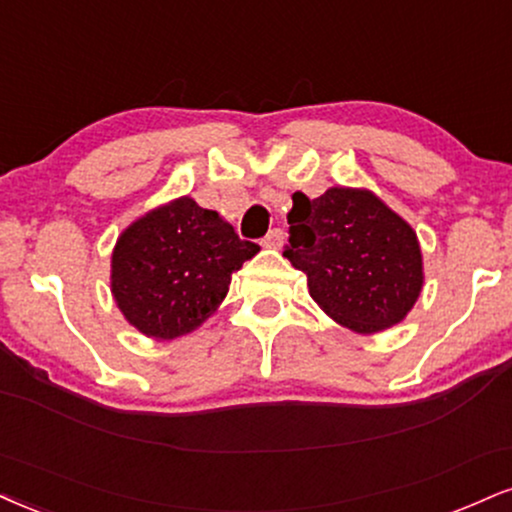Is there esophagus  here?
Segmentation results:
<instances>
[{
    "label": "esophagus",
    "instance_id": "34e87169",
    "mask_svg": "<svg viewBox=\"0 0 512 512\" xmlns=\"http://www.w3.org/2000/svg\"><path fill=\"white\" fill-rule=\"evenodd\" d=\"M262 245H264V248L279 250L281 245H283V231H281V229H274V231H269V233H267V238L262 240Z\"/></svg>",
    "mask_w": 512,
    "mask_h": 512
}]
</instances>
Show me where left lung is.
<instances>
[{
	"label": "left lung",
	"instance_id": "obj_1",
	"mask_svg": "<svg viewBox=\"0 0 512 512\" xmlns=\"http://www.w3.org/2000/svg\"><path fill=\"white\" fill-rule=\"evenodd\" d=\"M283 257L307 276L312 300L355 334H377L408 317L424 283L417 233L367 188L293 193Z\"/></svg>",
	"mask_w": 512,
	"mask_h": 512
}]
</instances>
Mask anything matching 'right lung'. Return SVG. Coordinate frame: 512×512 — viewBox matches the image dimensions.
Here are the masks:
<instances>
[{
    "instance_id": "1",
    "label": "right lung",
    "mask_w": 512,
    "mask_h": 512,
    "mask_svg": "<svg viewBox=\"0 0 512 512\" xmlns=\"http://www.w3.org/2000/svg\"><path fill=\"white\" fill-rule=\"evenodd\" d=\"M260 245L183 195L135 219L116 238L112 295L126 322L155 341H174L217 312L233 272Z\"/></svg>"
}]
</instances>
